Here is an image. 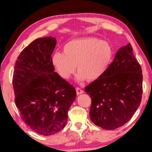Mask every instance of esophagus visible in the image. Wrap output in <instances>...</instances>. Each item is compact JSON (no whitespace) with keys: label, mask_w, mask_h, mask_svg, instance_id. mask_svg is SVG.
<instances>
[{"label":"esophagus","mask_w":152,"mask_h":152,"mask_svg":"<svg viewBox=\"0 0 152 152\" xmlns=\"http://www.w3.org/2000/svg\"><path fill=\"white\" fill-rule=\"evenodd\" d=\"M76 94H77V95H79V94H81L83 93V91L82 90L81 88H79V87H76Z\"/></svg>","instance_id":"34e87169"}]
</instances>
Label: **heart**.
<instances>
[{
  "instance_id": "obj_1",
  "label": "heart",
  "mask_w": 152,
  "mask_h": 152,
  "mask_svg": "<svg viewBox=\"0 0 152 152\" xmlns=\"http://www.w3.org/2000/svg\"><path fill=\"white\" fill-rule=\"evenodd\" d=\"M113 50L106 41L97 38L71 40L63 48V53L56 52L52 64L58 74L68 79L77 69L78 81H95L106 73L112 61Z\"/></svg>"
}]
</instances>
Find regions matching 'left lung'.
Returning a JSON list of instances; mask_svg holds the SVG:
<instances>
[{
  "instance_id": "1",
  "label": "left lung",
  "mask_w": 152,
  "mask_h": 152,
  "mask_svg": "<svg viewBox=\"0 0 152 152\" xmlns=\"http://www.w3.org/2000/svg\"><path fill=\"white\" fill-rule=\"evenodd\" d=\"M132 51L130 43L120 48L105 74L85 88L91 99V120L104 129L124 125L140 105L142 70Z\"/></svg>"
}]
</instances>
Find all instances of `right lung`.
<instances>
[{
	"mask_svg": "<svg viewBox=\"0 0 152 152\" xmlns=\"http://www.w3.org/2000/svg\"><path fill=\"white\" fill-rule=\"evenodd\" d=\"M55 38H37L17 58L13 76L15 102L20 117L36 133L50 136L62 130L76 99L72 85L54 72Z\"/></svg>",
	"mask_w": 152,
	"mask_h": 152,
	"instance_id": "obj_1",
	"label": "right lung"
}]
</instances>
